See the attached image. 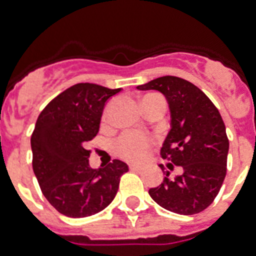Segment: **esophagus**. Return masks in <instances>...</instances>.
I'll return each instance as SVG.
<instances>
[{"instance_id": "1", "label": "esophagus", "mask_w": 256, "mask_h": 256, "mask_svg": "<svg viewBox=\"0 0 256 256\" xmlns=\"http://www.w3.org/2000/svg\"><path fill=\"white\" fill-rule=\"evenodd\" d=\"M128 168H130V170H132V171H142V170H144V168H142V166H140V164H130Z\"/></svg>"}]
</instances>
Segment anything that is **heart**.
<instances>
[{
	"mask_svg": "<svg viewBox=\"0 0 256 256\" xmlns=\"http://www.w3.org/2000/svg\"><path fill=\"white\" fill-rule=\"evenodd\" d=\"M152 96V94H148L144 96ZM152 142H154L152 138L148 136L136 132H126L116 138L112 144V148L116 156H120V158L130 160V162H136L146 156Z\"/></svg>",
	"mask_w": 256,
	"mask_h": 256,
	"instance_id": "1",
	"label": "heart"
}]
</instances>
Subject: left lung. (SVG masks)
<instances>
[{"instance_id":"obj_1","label":"left lung","mask_w":256,"mask_h":256,"mask_svg":"<svg viewBox=\"0 0 256 256\" xmlns=\"http://www.w3.org/2000/svg\"><path fill=\"white\" fill-rule=\"evenodd\" d=\"M136 88L158 90L168 98L171 130L160 156L183 168L175 179H168V171L164 183L148 194L171 212L198 214L214 202L227 172L228 138L220 112L200 88L183 78L164 76Z\"/></svg>"}]
</instances>
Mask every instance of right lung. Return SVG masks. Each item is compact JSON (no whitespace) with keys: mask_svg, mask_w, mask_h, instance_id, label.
I'll list each match as a JSON object with an SVG mask.
<instances>
[{"mask_svg":"<svg viewBox=\"0 0 256 256\" xmlns=\"http://www.w3.org/2000/svg\"><path fill=\"white\" fill-rule=\"evenodd\" d=\"M120 88L77 84L52 100L38 116L32 134L33 170L42 194L70 218L100 212L116 198L128 166L120 160L94 170L88 140L96 138L104 102Z\"/></svg>","mask_w":256,"mask_h":256,"instance_id":"obj_1","label":"right lung"}]
</instances>
